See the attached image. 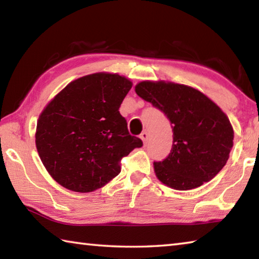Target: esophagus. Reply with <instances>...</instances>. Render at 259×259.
<instances>
[{
    "label": "esophagus",
    "mask_w": 259,
    "mask_h": 259,
    "mask_svg": "<svg viewBox=\"0 0 259 259\" xmlns=\"http://www.w3.org/2000/svg\"><path fill=\"white\" fill-rule=\"evenodd\" d=\"M140 139L143 140L144 145H146L147 142H148V134L146 133V131H145V133H143L142 135H140Z\"/></svg>",
    "instance_id": "esophagus-1"
}]
</instances>
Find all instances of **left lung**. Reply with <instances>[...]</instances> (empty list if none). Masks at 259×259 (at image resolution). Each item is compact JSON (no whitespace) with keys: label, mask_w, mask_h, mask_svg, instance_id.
<instances>
[{"label":"left lung","mask_w":259,"mask_h":259,"mask_svg":"<svg viewBox=\"0 0 259 259\" xmlns=\"http://www.w3.org/2000/svg\"><path fill=\"white\" fill-rule=\"evenodd\" d=\"M135 91L172 124L170 154L153 163L157 179L178 191L211 181L224 168L233 147L234 131L221 107L194 88L174 82L143 81Z\"/></svg>","instance_id":"obj_1"}]
</instances>
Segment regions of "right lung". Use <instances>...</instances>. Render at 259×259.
<instances>
[{
    "instance_id": "right-lung-1",
    "label": "right lung",
    "mask_w": 259,
    "mask_h": 259,
    "mask_svg": "<svg viewBox=\"0 0 259 259\" xmlns=\"http://www.w3.org/2000/svg\"><path fill=\"white\" fill-rule=\"evenodd\" d=\"M129 78L100 72L72 81L40 114L35 144L47 171L61 186L87 193L121 171L120 160L143 142L131 136L119 108Z\"/></svg>"
}]
</instances>
